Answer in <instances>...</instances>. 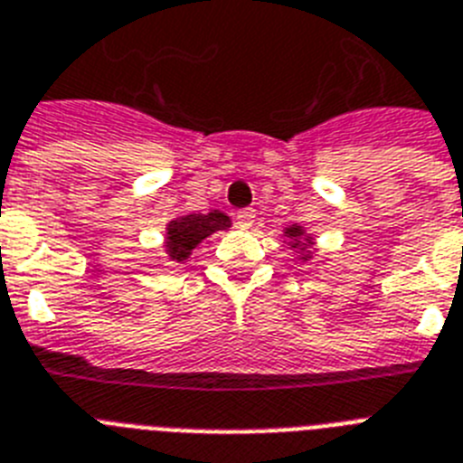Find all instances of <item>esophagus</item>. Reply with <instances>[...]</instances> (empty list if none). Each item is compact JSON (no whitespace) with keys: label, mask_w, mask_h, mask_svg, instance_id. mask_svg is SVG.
<instances>
[{"label":"esophagus","mask_w":463,"mask_h":463,"mask_svg":"<svg viewBox=\"0 0 463 463\" xmlns=\"http://www.w3.org/2000/svg\"><path fill=\"white\" fill-rule=\"evenodd\" d=\"M254 219H257V216H254L251 209H242V212L235 213V223H238L240 228H250V225L254 223Z\"/></svg>","instance_id":"34e87169"}]
</instances>
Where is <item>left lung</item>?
Instances as JSON below:
<instances>
[{
    "instance_id": "obj_1",
    "label": "left lung",
    "mask_w": 463,
    "mask_h": 463,
    "mask_svg": "<svg viewBox=\"0 0 463 463\" xmlns=\"http://www.w3.org/2000/svg\"><path fill=\"white\" fill-rule=\"evenodd\" d=\"M285 235L292 240V247H297V244H299V240H302L304 231L299 228V225H295V228H288V231H285ZM304 259H309V254H304Z\"/></svg>"
}]
</instances>
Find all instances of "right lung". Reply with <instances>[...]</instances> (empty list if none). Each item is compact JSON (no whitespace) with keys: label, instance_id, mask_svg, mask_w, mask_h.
<instances>
[{"label":"right lung","instance_id":"add662e5","mask_svg":"<svg viewBox=\"0 0 463 463\" xmlns=\"http://www.w3.org/2000/svg\"><path fill=\"white\" fill-rule=\"evenodd\" d=\"M231 228V219L221 212L209 213H190V216H180V219L168 223L166 235V251L173 261H185L190 251L197 247L204 238L212 232Z\"/></svg>","mask_w":463,"mask_h":463}]
</instances>
